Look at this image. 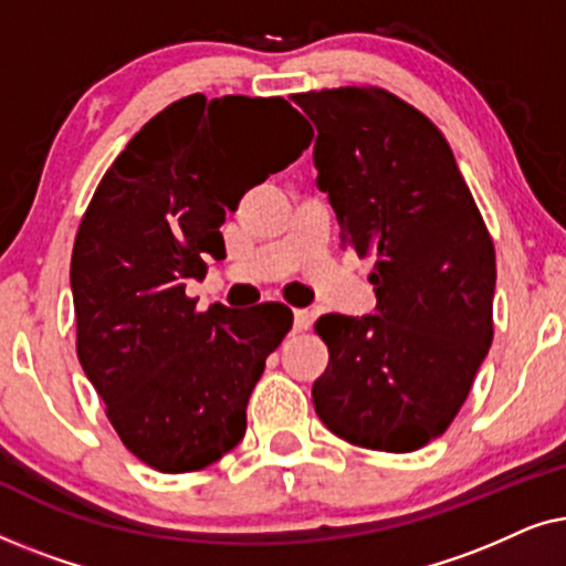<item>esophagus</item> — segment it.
<instances>
[{
  "mask_svg": "<svg viewBox=\"0 0 566 566\" xmlns=\"http://www.w3.org/2000/svg\"><path fill=\"white\" fill-rule=\"evenodd\" d=\"M293 324H296L298 332L308 329L314 324V312H308V308H296V312H293Z\"/></svg>",
  "mask_w": 566,
  "mask_h": 566,
  "instance_id": "1",
  "label": "esophagus"
}]
</instances>
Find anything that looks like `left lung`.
Wrapping results in <instances>:
<instances>
[{
  "instance_id": "8db88e82",
  "label": "left lung",
  "mask_w": 566,
  "mask_h": 566,
  "mask_svg": "<svg viewBox=\"0 0 566 566\" xmlns=\"http://www.w3.org/2000/svg\"><path fill=\"white\" fill-rule=\"evenodd\" d=\"M339 242L374 254L376 312L324 314L312 399L347 443L409 453L443 436L492 345L494 244L443 134L378 87L293 95Z\"/></svg>"
}]
</instances>
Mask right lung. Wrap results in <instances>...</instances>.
I'll list each match as a JSON object with an SVG mask.
<instances>
[{
  "label": "right lung",
  "mask_w": 566,
  "mask_h": 566,
  "mask_svg": "<svg viewBox=\"0 0 566 566\" xmlns=\"http://www.w3.org/2000/svg\"><path fill=\"white\" fill-rule=\"evenodd\" d=\"M312 136L283 97H182L130 138L90 200L72 252L76 355L120 440L151 469H206L244 438L247 401L293 314H200L185 285L208 258H227V211Z\"/></svg>",
  "instance_id": "1"
}]
</instances>
